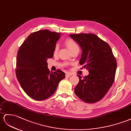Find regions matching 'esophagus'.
<instances>
[{
	"instance_id": "obj_1",
	"label": "esophagus",
	"mask_w": 131,
	"mask_h": 131,
	"mask_svg": "<svg viewBox=\"0 0 131 131\" xmlns=\"http://www.w3.org/2000/svg\"><path fill=\"white\" fill-rule=\"evenodd\" d=\"M72 74L71 73H67L66 74V76L67 77V78H69V77L71 76Z\"/></svg>"
}]
</instances>
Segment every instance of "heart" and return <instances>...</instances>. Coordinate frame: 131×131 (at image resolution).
Instances as JSON below:
<instances>
[{"label": "heart", "instance_id": "obj_1", "mask_svg": "<svg viewBox=\"0 0 131 131\" xmlns=\"http://www.w3.org/2000/svg\"><path fill=\"white\" fill-rule=\"evenodd\" d=\"M65 44L68 46V48L69 49L70 51H72L73 50H74L76 49L79 48L78 45L77 44V43L73 41L72 39H68L66 40L65 41ZM58 50H59V46L58 45H56L55 46L54 49H53V54L55 55H57V53H58Z\"/></svg>", "mask_w": 131, "mask_h": 131}]
</instances>
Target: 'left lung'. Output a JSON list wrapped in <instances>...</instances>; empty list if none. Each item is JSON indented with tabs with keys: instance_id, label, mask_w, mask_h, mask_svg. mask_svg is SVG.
<instances>
[{
	"instance_id": "8db88e82",
	"label": "left lung",
	"mask_w": 131,
	"mask_h": 131,
	"mask_svg": "<svg viewBox=\"0 0 131 131\" xmlns=\"http://www.w3.org/2000/svg\"><path fill=\"white\" fill-rule=\"evenodd\" d=\"M82 49L80 63L88 70L83 79L80 75L75 88L76 96L86 103L101 100L112 86L115 80L117 61L109 45L95 34H70Z\"/></svg>"
}]
</instances>
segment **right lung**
I'll list each match as a JSON object with an SVG mask.
<instances>
[{
	"label": "right lung",
	"instance_id": "add662e5",
	"mask_svg": "<svg viewBox=\"0 0 131 131\" xmlns=\"http://www.w3.org/2000/svg\"><path fill=\"white\" fill-rule=\"evenodd\" d=\"M60 33L42 30L30 34L20 47L16 58V75L23 90L31 98L42 101L52 95L59 83L65 78L60 70L50 72L48 59Z\"/></svg>",
	"mask_w": 131,
	"mask_h": 131
}]
</instances>
